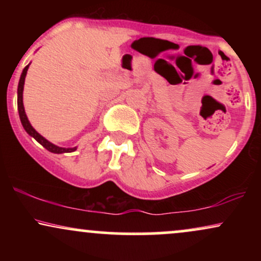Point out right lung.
<instances>
[{"label":"right lung","instance_id":"right-lung-1","mask_svg":"<svg viewBox=\"0 0 261 261\" xmlns=\"http://www.w3.org/2000/svg\"><path fill=\"white\" fill-rule=\"evenodd\" d=\"M29 65H31V64H29ZM29 65L25 66L22 74H20L19 83H18V91H17V93H18V97H17L18 113H19V119H20V122H22L23 127H24V130L27 131V134H28L29 136L34 137V139L37 140L38 142L40 143L41 146H43V147L46 148L47 151L53 152V153L60 154V153H68V152L76 151L77 147H72V148L59 147V146L54 145V143L50 142V141H47L46 139H45V137L41 136V135L39 134L34 127L32 126L31 122H29V120H28V118H27L24 106H23V89H24V81H25V76H27V71H28V68H29Z\"/></svg>","mask_w":261,"mask_h":261}]
</instances>
